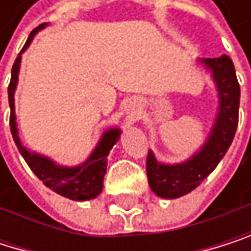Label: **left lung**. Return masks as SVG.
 Listing matches in <instances>:
<instances>
[{
    "label": "left lung",
    "instance_id": "8db88e82",
    "mask_svg": "<svg viewBox=\"0 0 251 251\" xmlns=\"http://www.w3.org/2000/svg\"><path fill=\"white\" fill-rule=\"evenodd\" d=\"M213 72L221 106L216 124L202 149L183 164L164 166L156 163L152 152L146 156V175L151 189L161 198H179L194 191L216 169L229 149L237 126L240 108V84L229 56L202 60Z\"/></svg>",
    "mask_w": 251,
    "mask_h": 251
}]
</instances>
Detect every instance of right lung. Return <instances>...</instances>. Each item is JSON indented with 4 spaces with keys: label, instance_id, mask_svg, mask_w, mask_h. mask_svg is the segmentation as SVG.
<instances>
[{
    "label": "right lung",
    "instance_id": "obj_1",
    "mask_svg": "<svg viewBox=\"0 0 251 251\" xmlns=\"http://www.w3.org/2000/svg\"><path fill=\"white\" fill-rule=\"evenodd\" d=\"M46 23L40 25L35 27L30 35L27 37L26 44L23 46L22 51L26 50V47L32 41L34 35L38 32L40 29H43ZM16 57L13 68H11V79L8 84V103H10V130L13 134V140L25 158L26 164L29 169L35 173V176L51 191L56 194L66 197L69 200L75 201H85L98 197L102 192L103 188V176L106 173V156L115 142L120 137V130L112 128L108 130L103 137L100 139V143L98 148L93 151L90 155V158L78 167L66 169V167H59L49 158H44L41 155H37L34 152H29L26 148L22 146L20 139L17 136V128H16V117H14V88L17 84V75H19V66H20V54Z\"/></svg>",
    "mask_w": 251,
    "mask_h": 251
}]
</instances>
